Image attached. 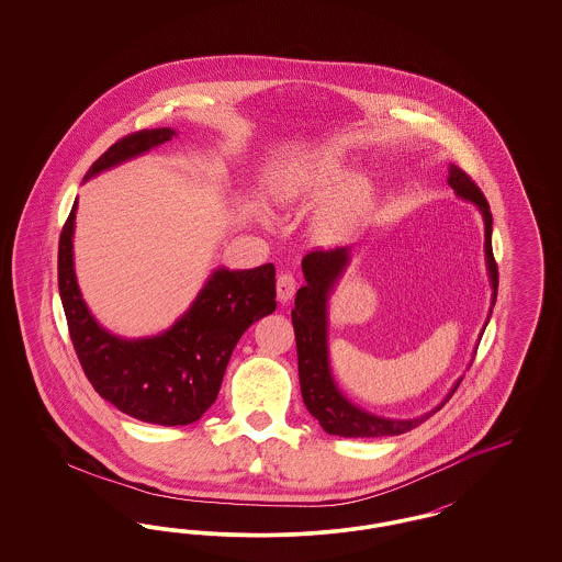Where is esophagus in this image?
Segmentation results:
<instances>
[{
	"label": "esophagus",
	"mask_w": 562,
	"mask_h": 562,
	"mask_svg": "<svg viewBox=\"0 0 562 562\" xmlns=\"http://www.w3.org/2000/svg\"><path fill=\"white\" fill-rule=\"evenodd\" d=\"M276 291H278V301L289 303L296 291V280L293 273H280L276 280Z\"/></svg>",
	"instance_id": "34e87169"
}]
</instances>
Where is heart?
<instances>
[{
  "label": "heart",
  "instance_id": "1",
  "mask_svg": "<svg viewBox=\"0 0 562 562\" xmlns=\"http://www.w3.org/2000/svg\"><path fill=\"white\" fill-rule=\"evenodd\" d=\"M344 172L346 164L341 154L330 147H321L282 168L273 181V195L280 202H293L301 195H318L335 188ZM367 191L369 183L364 177H351L318 213L316 225L321 229H335L348 223L367 198Z\"/></svg>",
  "mask_w": 562,
  "mask_h": 562
}]
</instances>
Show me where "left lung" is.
<instances>
[{"label":"left lung","instance_id":"1","mask_svg":"<svg viewBox=\"0 0 562 562\" xmlns=\"http://www.w3.org/2000/svg\"><path fill=\"white\" fill-rule=\"evenodd\" d=\"M447 183L451 186L457 198L472 202L482 216L484 223V266L491 284V307L488 316L482 326V333L488 324L495 299H497V266L493 259V216L488 211V202L484 200L481 189L474 186V181L459 170L454 164H449V177ZM358 255L356 244L346 246H333V248H312L305 252L301 269L305 276V284L296 291L294 296L293 316L294 339H296V360H299V383H301V396L312 413L314 419H318L322 429L330 436H344V438H381V436H398L404 431H411L424 424L429 415L440 411L447 401L451 398L461 383L463 376H459L445 396V401L436 404L431 411L408 417V419H394L374 415L371 411L358 406L349 401L339 387L333 367H330V351H328V301L335 293L337 284L351 268L353 257ZM479 337V339H481Z\"/></svg>","mask_w":562,"mask_h":562}]
</instances>
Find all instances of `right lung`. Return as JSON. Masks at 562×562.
<instances>
[{
	"mask_svg": "<svg viewBox=\"0 0 562 562\" xmlns=\"http://www.w3.org/2000/svg\"><path fill=\"white\" fill-rule=\"evenodd\" d=\"M175 128L128 134L90 166L83 183L111 168L140 158L172 140ZM78 198L58 241V293L81 369L101 398L138 422L188 426L216 401L232 351L244 330L273 314L276 268L218 266L188 310L166 330L122 337L94 318L81 296L74 236Z\"/></svg>",
	"mask_w": 562,
	"mask_h": 562,
	"instance_id": "right-lung-1",
	"label": "right lung"
}]
</instances>
